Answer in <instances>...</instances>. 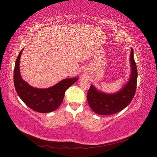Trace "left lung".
<instances>
[{
    "mask_svg": "<svg viewBox=\"0 0 157 157\" xmlns=\"http://www.w3.org/2000/svg\"><path fill=\"white\" fill-rule=\"evenodd\" d=\"M131 73L128 81L119 91L107 94L99 91L91 84L87 94V99L92 111L101 115H109L117 113L126 108L134 98L135 95L137 71L134 58V50L130 52Z\"/></svg>",
    "mask_w": 157,
    "mask_h": 157,
    "instance_id": "8db88e82",
    "label": "left lung"
}]
</instances>
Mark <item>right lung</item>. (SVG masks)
I'll use <instances>...</instances> for the list:
<instances>
[{"instance_id":"obj_1","label":"right lung","mask_w":157,"mask_h":157,"mask_svg":"<svg viewBox=\"0 0 157 157\" xmlns=\"http://www.w3.org/2000/svg\"><path fill=\"white\" fill-rule=\"evenodd\" d=\"M23 48L16 61L13 71V83L18 96L33 111L42 113L56 110L63 101L65 92L78 80V77L65 78L48 88L33 87L21 77L20 61Z\"/></svg>"}]
</instances>
